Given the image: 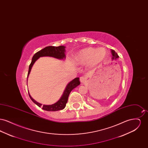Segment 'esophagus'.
I'll return each mask as SVG.
<instances>
[{
	"label": "esophagus",
	"instance_id": "1",
	"mask_svg": "<svg viewBox=\"0 0 148 148\" xmlns=\"http://www.w3.org/2000/svg\"><path fill=\"white\" fill-rule=\"evenodd\" d=\"M80 81L82 83H84L86 81V77H80Z\"/></svg>",
	"mask_w": 148,
	"mask_h": 148
}]
</instances>
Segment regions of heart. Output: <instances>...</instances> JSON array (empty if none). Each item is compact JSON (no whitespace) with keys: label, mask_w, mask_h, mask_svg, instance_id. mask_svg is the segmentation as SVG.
Instances as JSON below:
<instances>
[{"label":"heart","mask_w":148,"mask_h":148,"mask_svg":"<svg viewBox=\"0 0 148 148\" xmlns=\"http://www.w3.org/2000/svg\"><path fill=\"white\" fill-rule=\"evenodd\" d=\"M107 54L108 51L104 47H88L77 52L74 57V62L77 65H86L88 68L92 69L101 63L106 59Z\"/></svg>","instance_id":"heart-1"}]
</instances>
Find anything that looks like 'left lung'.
Here are the masks:
<instances>
[{
  "label": "left lung",
  "instance_id": "1",
  "mask_svg": "<svg viewBox=\"0 0 148 148\" xmlns=\"http://www.w3.org/2000/svg\"><path fill=\"white\" fill-rule=\"evenodd\" d=\"M111 50V53H112V60H116L119 58V56L118 55V54L113 49L110 50Z\"/></svg>",
  "mask_w": 148,
  "mask_h": 148
}]
</instances>
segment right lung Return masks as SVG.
Here are the masks:
<instances>
[{"label":"right lung","instance_id":"add662e5","mask_svg":"<svg viewBox=\"0 0 148 148\" xmlns=\"http://www.w3.org/2000/svg\"><path fill=\"white\" fill-rule=\"evenodd\" d=\"M65 46H59V47H54V46H48L44 49L40 50V51L36 53L33 56L32 58V62L29 66L28 73L27 76V82H28V78L29 75L30 73L31 69L32 68L33 65L35 63V62L40 57H44V56H49V57H53L54 58H56L59 60H65L66 58L65 56ZM80 84V82L79 80V77H75V79H73L68 84L66 85L63 93L56 103L51 104V105H43L42 106V104L37 102L33 98L31 95L28 93L29 95L30 98L34 103L36 105L38 106L39 107H42V109L46 111H52V112H56L58 110H63L66 104L68 101L69 95L71 93V91L74 89L75 88H76L78 85Z\"/></svg>","mask_w":148,"mask_h":148}]
</instances>
